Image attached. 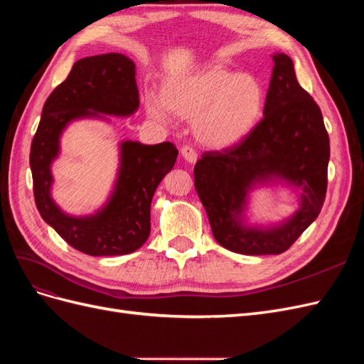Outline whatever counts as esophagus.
<instances>
[{"label":"esophagus","mask_w":364,"mask_h":364,"mask_svg":"<svg viewBox=\"0 0 364 364\" xmlns=\"http://www.w3.org/2000/svg\"><path fill=\"white\" fill-rule=\"evenodd\" d=\"M182 156L185 158V161H188V162L193 164V162L197 161V151L191 146H183L182 147Z\"/></svg>","instance_id":"34e87169"}]
</instances>
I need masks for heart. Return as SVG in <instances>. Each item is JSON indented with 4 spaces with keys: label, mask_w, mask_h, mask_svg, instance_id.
<instances>
[{
    "label": "heart",
    "mask_w": 364,
    "mask_h": 364,
    "mask_svg": "<svg viewBox=\"0 0 364 364\" xmlns=\"http://www.w3.org/2000/svg\"><path fill=\"white\" fill-rule=\"evenodd\" d=\"M161 95L147 94L149 115L162 123L170 121L171 112L194 121L197 139L213 149L245 139L258 124L266 105V91L258 77L222 65L165 80Z\"/></svg>",
    "instance_id": "heart-1"
}]
</instances>
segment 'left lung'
<instances>
[{"label": "left lung", "mask_w": 364, "mask_h": 364, "mask_svg": "<svg viewBox=\"0 0 364 364\" xmlns=\"http://www.w3.org/2000/svg\"><path fill=\"white\" fill-rule=\"evenodd\" d=\"M264 117L250 134L223 150L205 151L194 165V185L213 235L243 255H279L301 237L323 206L329 136L321 107L297 83L287 54H274ZM278 175L303 190L298 213L278 228H245L236 217L250 185Z\"/></svg>", "instance_id": "8db88e82"}]
</instances>
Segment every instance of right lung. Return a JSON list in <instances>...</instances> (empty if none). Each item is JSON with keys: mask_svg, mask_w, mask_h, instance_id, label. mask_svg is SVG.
Masks as SVG:
<instances>
[{"mask_svg": "<svg viewBox=\"0 0 364 364\" xmlns=\"http://www.w3.org/2000/svg\"><path fill=\"white\" fill-rule=\"evenodd\" d=\"M139 106L135 63L107 53L77 60L48 95L30 149L33 196L41 217L70 246L91 257L127 255L150 234V205L158 185L174 167L173 142L121 144V168L109 203L94 215L70 217L50 197V164L58 156L59 136L71 119L100 114L130 115Z\"/></svg>", "mask_w": 364, "mask_h": 364, "instance_id": "obj_1", "label": "right lung"}]
</instances>
